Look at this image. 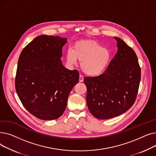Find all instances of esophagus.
<instances>
[{
    "mask_svg": "<svg viewBox=\"0 0 156 156\" xmlns=\"http://www.w3.org/2000/svg\"><path fill=\"white\" fill-rule=\"evenodd\" d=\"M79 81H80V82H83V76L81 75H80L79 76Z\"/></svg>",
    "mask_w": 156,
    "mask_h": 156,
    "instance_id": "1",
    "label": "esophagus"
}]
</instances>
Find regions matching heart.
I'll return each instance as SVG.
<instances>
[{"mask_svg": "<svg viewBox=\"0 0 156 156\" xmlns=\"http://www.w3.org/2000/svg\"><path fill=\"white\" fill-rule=\"evenodd\" d=\"M111 52L109 49L93 40H80L69 48L66 60L74 65L77 59L81 61V68L87 75H100L108 68L111 60Z\"/></svg>", "mask_w": 156, "mask_h": 156, "instance_id": "heart-1", "label": "heart"}]
</instances>
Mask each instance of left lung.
Here are the masks:
<instances>
[{"label":"left lung","instance_id":"left-lung-1","mask_svg":"<svg viewBox=\"0 0 156 156\" xmlns=\"http://www.w3.org/2000/svg\"><path fill=\"white\" fill-rule=\"evenodd\" d=\"M114 38L118 51L108 68L99 76L84 78L88 108L99 119L118 116L132 108L140 81L141 70L135 51L121 38Z\"/></svg>","mask_w":156,"mask_h":156}]
</instances>
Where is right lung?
I'll return each mask as SVG.
<instances>
[{
  "mask_svg": "<svg viewBox=\"0 0 156 156\" xmlns=\"http://www.w3.org/2000/svg\"><path fill=\"white\" fill-rule=\"evenodd\" d=\"M67 38L40 35L22 51L18 62L15 87L26 109L38 119L59 118L69 94L79 81L76 69L62 65V47Z\"/></svg>",
  "mask_w": 156,
  "mask_h": 156,
  "instance_id": "add662e5",
  "label": "right lung"
}]
</instances>
